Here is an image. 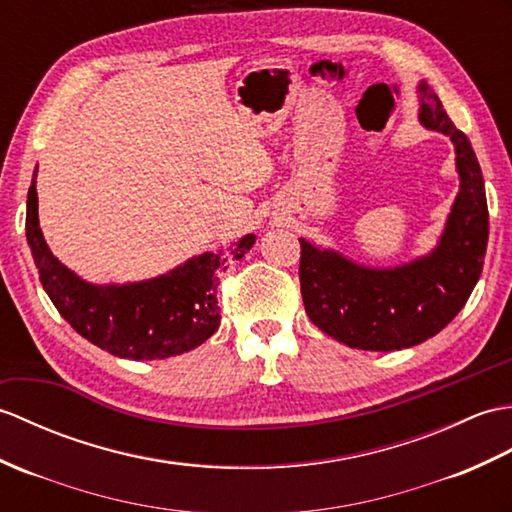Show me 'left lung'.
<instances>
[{"instance_id":"left-lung-1","label":"left lung","mask_w":512,"mask_h":512,"mask_svg":"<svg viewBox=\"0 0 512 512\" xmlns=\"http://www.w3.org/2000/svg\"><path fill=\"white\" fill-rule=\"evenodd\" d=\"M418 92L420 122L449 135L460 173V192L434 252L396 269H368L300 238L306 315L350 348L388 352L423 344L460 313L482 274L488 208L478 157L438 96L425 83Z\"/></svg>"}]
</instances>
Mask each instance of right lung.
I'll list each match as a JSON object with an SVG mask.
<instances>
[{
  "label": "right lung",
  "instance_id": "1",
  "mask_svg": "<svg viewBox=\"0 0 512 512\" xmlns=\"http://www.w3.org/2000/svg\"><path fill=\"white\" fill-rule=\"evenodd\" d=\"M34 177L28 190L26 238L45 293L78 335L111 355L135 361L175 357L214 335L221 322L219 274L230 256L201 254L170 274L133 285H89L45 245ZM252 245L254 236L247 234L230 254L243 258Z\"/></svg>",
  "mask_w": 512,
  "mask_h": 512
}]
</instances>
